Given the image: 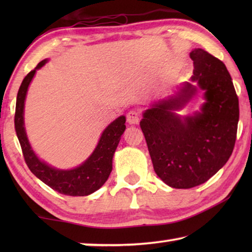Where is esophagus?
Wrapping results in <instances>:
<instances>
[{
    "mask_svg": "<svg viewBox=\"0 0 252 252\" xmlns=\"http://www.w3.org/2000/svg\"><path fill=\"white\" fill-rule=\"evenodd\" d=\"M126 120L130 125H138L140 121V113L135 110H131L126 114Z\"/></svg>",
    "mask_w": 252,
    "mask_h": 252,
    "instance_id": "1",
    "label": "esophagus"
}]
</instances>
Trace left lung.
<instances>
[{
	"label": "left lung",
	"instance_id": "1",
	"mask_svg": "<svg viewBox=\"0 0 252 252\" xmlns=\"http://www.w3.org/2000/svg\"><path fill=\"white\" fill-rule=\"evenodd\" d=\"M190 58L191 79L204 91L201 112L186 118L173 112L197 91L187 82L176 96L152 104L140 122L153 169L176 189L202 185L227 163L239 121L238 95L224 63L203 49L191 51Z\"/></svg>",
	"mask_w": 252,
	"mask_h": 252
}]
</instances>
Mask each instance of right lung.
Instances as JSON below:
<instances>
[{"instance_id": "right-lung-1", "label": "right lung", "mask_w": 252, "mask_h": 252, "mask_svg": "<svg viewBox=\"0 0 252 252\" xmlns=\"http://www.w3.org/2000/svg\"><path fill=\"white\" fill-rule=\"evenodd\" d=\"M46 60L41 61L34 70L25 76L19 89L16 97L14 126L18 139L22 148L25 163L31 172L43 181L46 186L65 195L83 197L91 194L104 185L112 171V159L114 151L126 130V117L121 116L114 120L102 133L95 150L89 159L78 168L72 170H59L50 167L41 161L33 152L24 129V101L29 84L35 71L43 66Z\"/></svg>"}]
</instances>
